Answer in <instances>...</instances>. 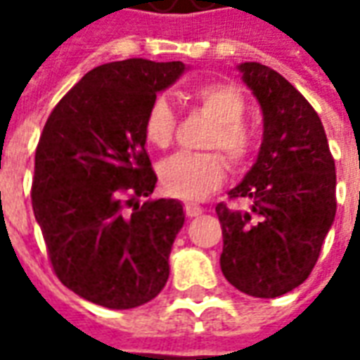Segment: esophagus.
<instances>
[{
    "label": "esophagus",
    "instance_id": "34e87169",
    "mask_svg": "<svg viewBox=\"0 0 360 360\" xmlns=\"http://www.w3.org/2000/svg\"><path fill=\"white\" fill-rule=\"evenodd\" d=\"M202 212V208L196 206V204H185V214H187V218H198Z\"/></svg>",
    "mask_w": 360,
    "mask_h": 360
}]
</instances>
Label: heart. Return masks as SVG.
I'll return each mask as SVG.
<instances>
[{
    "mask_svg": "<svg viewBox=\"0 0 360 360\" xmlns=\"http://www.w3.org/2000/svg\"><path fill=\"white\" fill-rule=\"evenodd\" d=\"M196 105L214 119L206 136V148H216L231 165H243L255 150L257 134L245 121L247 102L241 90L226 82H208L193 90ZM142 133L150 146L167 148L175 133V113L165 96H156L144 115ZM160 185L167 195L195 200L218 188L226 179L224 158L214 152L206 154H175L158 165Z\"/></svg>",
    "mask_w": 360,
    "mask_h": 360,
    "instance_id": "obj_1",
    "label": "heart"
}]
</instances>
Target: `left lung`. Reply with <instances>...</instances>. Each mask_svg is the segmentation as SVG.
Returning a JSON list of instances; mask_svg holds the SVG:
<instances>
[{"label": "left lung", "mask_w": 360, "mask_h": 360, "mask_svg": "<svg viewBox=\"0 0 360 360\" xmlns=\"http://www.w3.org/2000/svg\"><path fill=\"white\" fill-rule=\"evenodd\" d=\"M237 71L260 103L264 133L255 165L229 191L250 208L216 206L219 266L235 289L274 299L301 285L316 264L335 218V164L322 121L291 82L255 61Z\"/></svg>", "instance_id": "8db88e82"}]
</instances>
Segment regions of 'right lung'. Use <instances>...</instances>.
I'll return each mask as SVG.
<instances>
[{
	"mask_svg": "<svg viewBox=\"0 0 360 360\" xmlns=\"http://www.w3.org/2000/svg\"><path fill=\"white\" fill-rule=\"evenodd\" d=\"M187 69L181 61L148 59L96 67L44 125L34 158V218L61 283L105 309L141 307L169 278L185 212L175 198L136 202L158 181L142 123L158 92Z\"/></svg>",
	"mask_w": 360,
	"mask_h": 360,
	"instance_id": "right-lung-1",
	"label": "right lung"
}]
</instances>
